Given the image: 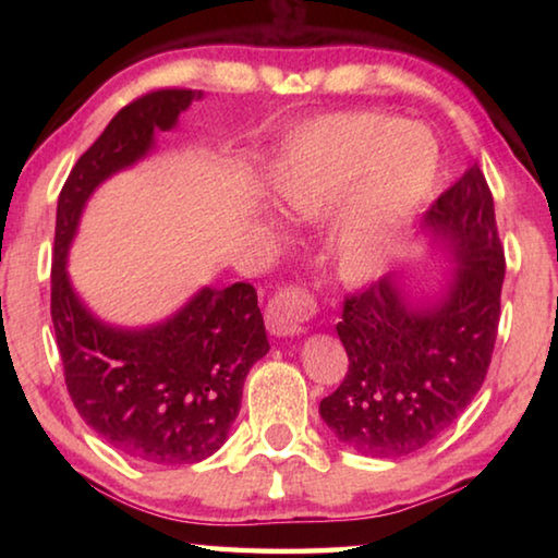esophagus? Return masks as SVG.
I'll return each mask as SVG.
<instances>
[{"label": "esophagus", "mask_w": 558, "mask_h": 558, "mask_svg": "<svg viewBox=\"0 0 558 558\" xmlns=\"http://www.w3.org/2000/svg\"><path fill=\"white\" fill-rule=\"evenodd\" d=\"M315 315V300L302 288H282L266 310V325L276 337H298Z\"/></svg>", "instance_id": "1"}]
</instances>
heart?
Returning a JSON list of instances; mask_svg holds the SVG:
<instances>
[{
    "instance_id": "1",
    "label": "heart",
    "mask_w": 558,
    "mask_h": 558,
    "mask_svg": "<svg viewBox=\"0 0 558 558\" xmlns=\"http://www.w3.org/2000/svg\"><path fill=\"white\" fill-rule=\"evenodd\" d=\"M438 179L440 147L428 128L384 112H332L282 143L268 186L298 221H315L349 198L329 253L339 276L364 280L384 268Z\"/></svg>"
}]
</instances>
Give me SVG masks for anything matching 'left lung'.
Returning a JSON list of instances; mask_svg holds the SVG:
<instances>
[{
    "label": "left lung",
    "mask_w": 558,
    "mask_h": 558,
    "mask_svg": "<svg viewBox=\"0 0 558 558\" xmlns=\"http://www.w3.org/2000/svg\"><path fill=\"white\" fill-rule=\"evenodd\" d=\"M423 235L452 268L438 290L389 272L344 302L337 335L344 381L319 403L339 442L369 458L426 448L475 399L493 359L505 253L495 202L477 162L426 214Z\"/></svg>",
    "instance_id": "8db88e82"
}]
</instances>
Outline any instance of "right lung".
<instances>
[{"label":"right lung","mask_w":558,"mask_h":558,"mask_svg":"<svg viewBox=\"0 0 558 558\" xmlns=\"http://www.w3.org/2000/svg\"><path fill=\"white\" fill-rule=\"evenodd\" d=\"M202 98L172 88L122 108L71 169L56 209L51 319L65 386L102 440L153 465L202 462L229 438L245 376L270 349L258 295L248 282L204 286L159 323L110 325L75 292L69 251L96 189L153 155L157 132Z\"/></svg>","instance_id":"add662e5"}]
</instances>
